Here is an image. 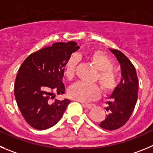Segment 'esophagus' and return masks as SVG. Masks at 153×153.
<instances>
[{
  "instance_id": "esophagus-1",
  "label": "esophagus",
  "mask_w": 153,
  "mask_h": 153,
  "mask_svg": "<svg viewBox=\"0 0 153 153\" xmlns=\"http://www.w3.org/2000/svg\"><path fill=\"white\" fill-rule=\"evenodd\" d=\"M83 106L86 107V108H88V109H92V108H94V107L95 106V105H94V104H85V103H83Z\"/></svg>"
}]
</instances>
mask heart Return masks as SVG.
I'll return each mask as SVG.
<instances>
[{"mask_svg": "<svg viewBox=\"0 0 153 153\" xmlns=\"http://www.w3.org/2000/svg\"><path fill=\"white\" fill-rule=\"evenodd\" d=\"M88 59L94 67L98 70L95 81H99L101 88L105 92H110L116 85L117 76L112 69V60L100 51H94L88 55ZM78 62L77 55L68 58L65 65V75L68 80H72L75 75ZM68 96L80 102H87L97 99L100 95V88L97 85H89L84 82H77L70 87Z\"/></svg>", "mask_w": 153, "mask_h": 153, "instance_id": "1", "label": "heart"}]
</instances>
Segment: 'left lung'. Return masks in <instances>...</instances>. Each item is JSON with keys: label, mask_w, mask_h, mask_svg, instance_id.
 <instances>
[{"label": "left lung", "mask_w": 153, "mask_h": 153, "mask_svg": "<svg viewBox=\"0 0 153 153\" xmlns=\"http://www.w3.org/2000/svg\"><path fill=\"white\" fill-rule=\"evenodd\" d=\"M121 65L122 80L115 87L107 102L109 114L100 126L113 131L123 126L128 121L137 101L138 78L134 66L128 57L118 50L109 49Z\"/></svg>", "instance_id": "8db88e82"}]
</instances>
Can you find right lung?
<instances>
[{
    "mask_svg": "<svg viewBox=\"0 0 153 153\" xmlns=\"http://www.w3.org/2000/svg\"><path fill=\"white\" fill-rule=\"evenodd\" d=\"M75 41L54 43L30 54L16 78L14 94L19 109L27 123L38 130L55 125L62 118L69 100H50L65 93L62 78L65 65L79 49ZM52 98V97H51Z\"/></svg>",
    "mask_w": 153,
    "mask_h": 153,
    "instance_id": "add662e5",
    "label": "right lung"
}]
</instances>
